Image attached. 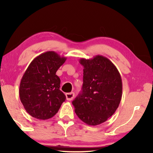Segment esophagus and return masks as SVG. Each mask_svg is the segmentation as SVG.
<instances>
[{"label":"esophagus","mask_w":153,"mask_h":153,"mask_svg":"<svg viewBox=\"0 0 153 153\" xmlns=\"http://www.w3.org/2000/svg\"><path fill=\"white\" fill-rule=\"evenodd\" d=\"M74 97V93H73V92H71V93H68L66 94L67 100H69V101H70V100H73Z\"/></svg>","instance_id":"obj_1"}]
</instances>
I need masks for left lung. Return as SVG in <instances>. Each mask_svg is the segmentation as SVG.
I'll list each match as a JSON object with an SVG mask.
<instances>
[{"mask_svg":"<svg viewBox=\"0 0 153 153\" xmlns=\"http://www.w3.org/2000/svg\"><path fill=\"white\" fill-rule=\"evenodd\" d=\"M83 67L82 91L72 102L79 119L88 125L104 123L116 112L123 95L120 74L107 58L97 55L81 58Z\"/></svg>","mask_w":153,"mask_h":153,"instance_id":"left-lung-1","label":"left lung"}]
</instances>
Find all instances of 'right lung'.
Here are the masks:
<instances>
[{"label":"right lung","instance_id":"add662e5","mask_svg":"<svg viewBox=\"0 0 153 153\" xmlns=\"http://www.w3.org/2000/svg\"><path fill=\"white\" fill-rule=\"evenodd\" d=\"M67 58L55 51H47L32 60L19 85L20 100L26 112L39 120L52 118L66 100L56 74Z\"/></svg>","mask_w":153,"mask_h":153}]
</instances>
